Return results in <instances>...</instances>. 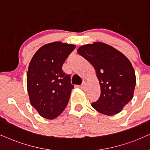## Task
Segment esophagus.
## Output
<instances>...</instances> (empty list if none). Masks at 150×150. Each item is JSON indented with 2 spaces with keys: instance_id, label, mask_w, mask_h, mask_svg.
Returning <instances> with one entry per match:
<instances>
[{
  "instance_id": "1",
  "label": "esophagus",
  "mask_w": 150,
  "mask_h": 150,
  "mask_svg": "<svg viewBox=\"0 0 150 150\" xmlns=\"http://www.w3.org/2000/svg\"><path fill=\"white\" fill-rule=\"evenodd\" d=\"M86 82L85 81H84L82 82V84H81V86H80V88H82V89H84V88H86Z\"/></svg>"
}]
</instances>
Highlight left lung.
<instances>
[{"label":"left lung","mask_w":150,"mask_h":150,"mask_svg":"<svg viewBox=\"0 0 150 150\" xmlns=\"http://www.w3.org/2000/svg\"><path fill=\"white\" fill-rule=\"evenodd\" d=\"M77 52L93 66L100 81L101 94L92 107L107 115L120 112L133 98L136 86L135 71L129 60L101 42L82 45Z\"/></svg>","instance_id":"8db88e82"}]
</instances>
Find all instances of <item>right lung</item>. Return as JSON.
<instances>
[{
	"instance_id": "obj_1",
	"label": "right lung",
	"mask_w": 150,
	"mask_h": 150,
	"mask_svg": "<svg viewBox=\"0 0 150 150\" xmlns=\"http://www.w3.org/2000/svg\"><path fill=\"white\" fill-rule=\"evenodd\" d=\"M75 45L53 42L43 45L30 62L27 87L31 105L41 116L56 118L65 109L74 85L62 66Z\"/></svg>"
}]
</instances>
